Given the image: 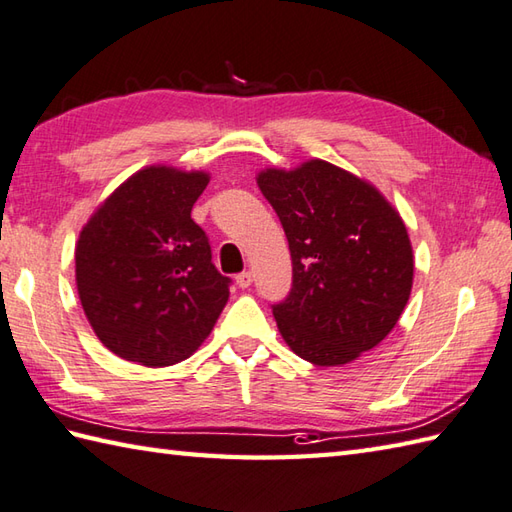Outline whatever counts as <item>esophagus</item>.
Segmentation results:
<instances>
[{
  "mask_svg": "<svg viewBox=\"0 0 512 512\" xmlns=\"http://www.w3.org/2000/svg\"><path fill=\"white\" fill-rule=\"evenodd\" d=\"M252 280H254V276H252V271H241V274L236 276V285L241 287V289H247L249 285H252Z\"/></svg>",
  "mask_w": 512,
  "mask_h": 512,
  "instance_id": "esophagus-1",
  "label": "esophagus"
}]
</instances>
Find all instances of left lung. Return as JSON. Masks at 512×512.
I'll return each mask as SVG.
<instances>
[{"label": "left lung", "mask_w": 512, "mask_h": 512, "mask_svg": "<svg viewBox=\"0 0 512 512\" xmlns=\"http://www.w3.org/2000/svg\"><path fill=\"white\" fill-rule=\"evenodd\" d=\"M258 187L283 223L291 291L271 307L289 349L318 367L356 360L389 336L409 302L404 221L367 181L327 161L269 168Z\"/></svg>", "instance_id": "1"}]
</instances>
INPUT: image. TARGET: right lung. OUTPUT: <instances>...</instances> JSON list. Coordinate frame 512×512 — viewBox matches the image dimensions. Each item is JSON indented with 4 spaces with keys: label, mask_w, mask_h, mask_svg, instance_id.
Returning <instances> with one entry per match:
<instances>
[{
    "label": "right lung",
    "mask_w": 512,
    "mask_h": 512,
    "mask_svg": "<svg viewBox=\"0 0 512 512\" xmlns=\"http://www.w3.org/2000/svg\"><path fill=\"white\" fill-rule=\"evenodd\" d=\"M207 172L150 165L81 229L77 291L97 338L119 358L170 367L210 336L229 298L207 234L192 221Z\"/></svg>",
    "instance_id": "add662e5"
}]
</instances>
